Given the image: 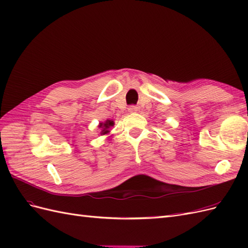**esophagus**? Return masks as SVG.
Instances as JSON below:
<instances>
[{"mask_svg":"<svg viewBox=\"0 0 248 248\" xmlns=\"http://www.w3.org/2000/svg\"><path fill=\"white\" fill-rule=\"evenodd\" d=\"M128 110H129L130 112H137V111L139 110V108H138L137 106H130L129 108H128Z\"/></svg>","mask_w":248,"mask_h":248,"instance_id":"obj_1","label":"esophagus"}]
</instances>
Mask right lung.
Returning <instances> with one entry per match:
<instances>
[{"instance_id":"right-lung-1","label":"right lung","mask_w":248,"mask_h":248,"mask_svg":"<svg viewBox=\"0 0 248 248\" xmlns=\"http://www.w3.org/2000/svg\"><path fill=\"white\" fill-rule=\"evenodd\" d=\"M114 125V122L112 121H109V120H108V121H106L104 123H101L100 125H99V127H101L102 128V131H101V134H106V133H108V128L110 126H112Z\"/></svg>"}]
</instances>
